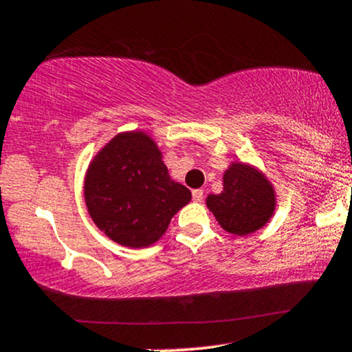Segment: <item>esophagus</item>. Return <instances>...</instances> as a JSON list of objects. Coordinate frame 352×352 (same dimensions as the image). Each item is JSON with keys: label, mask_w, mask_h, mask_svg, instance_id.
<instances>
[{"label": "esophagus", "mask_w": 352, "mask_h": 352, "mask_svg": "<svg viewBox=\"0 0 352 352\" xmlns=\"http://www.w3.org/2000/svg\"><path fill=\"white\" fill-rule=\"evenodd\" d=\"M192 195H193V201L197 203L203 201V197H205V195H203V190H193Z\"/></svg>", "instance_id": "1"}]
</instances>
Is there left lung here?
Segmentation results:
<instances>
[{
  "label": "left lung",
  "mask_w": 352,
  "mask_h": 352,
  "mask_svg": "<svg viewBox=\"0 0 352 352\" xmlns=\"http://www.w3.org/2000/svg\"><path fill=\"white\" fill-rule=\"evenodd\" d=\"M206 206L223 230L248 236L261 230L275 210V193L259 170L243 162L230 165L223 175V192L208 195Z\"/></svg>",
  "instance_id": "obj_1"
}]
</instances>
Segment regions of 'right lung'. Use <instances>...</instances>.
<instances>
[{"label": "right lung", "mask_w": 352, "mask_h": 352, "mask_svg": "<svg viewBox=\"0 0 352 352\" xmlns=\"http://www.w3.org/2000/svg\"><path fill=\"white\" fill-rule=\"evenodd\" d=\"M192 192L168 175L157 144L142 131L121 133L101 149L85 177V201L114 243L147 248L162 238Z\"/></svg>", "instance_id": "obj_1"}]
</instances>
